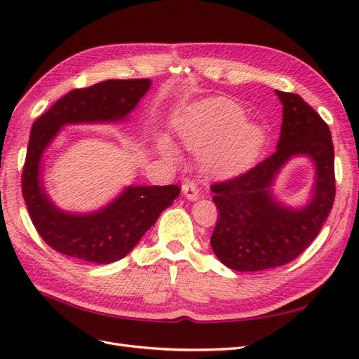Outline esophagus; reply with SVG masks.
I'll use <instances>...</instances> for the list:
<instances>
[{"instance_id": "1", "label": "esophagus", "mask_w": 359, "mask_h": 359, "mask_svg": "<svg viewBox=\"0 0 359 359\" xmlns=\"http://www.w3.org/2000/svg\"><path fill=\"white\" fill-rule=\"evenodd\" d=\"M182 193L189 201H198L199 199V190H198V184L193 180H189L182 184Z\"/></svg>"}]
</instances>
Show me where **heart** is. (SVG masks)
I'll return each mask as SVG.
<instances>
[{
  "label": "heart",
  "instance_id": "b5f03b06",
  "mask_svg": "<svg viewBox=\"0 0 359 359\" xmlns=\"http://www.w3.org/2000/svg\"><path fill=\"white\" fill-rule=\"evenodd\" d=\"M236 102L212 97L191 104L177 121L182 144L194 153L206 151V168L217 177H232L256 161L264 147V130L247 121ZM169 153L173 148L168 144Z\"/></svg>",
  "mask_w": 359,
  "mask_h": 359
}]
</instances>
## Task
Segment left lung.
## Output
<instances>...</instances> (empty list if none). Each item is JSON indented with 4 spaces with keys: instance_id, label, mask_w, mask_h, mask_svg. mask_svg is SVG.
<instances>
[{
    "instance_id": "8db88e82",
    "label": "left lung",
    "mask_w": 359,
    "mask_h": 359,
    "mask_svg": "<svg viewBox=\"0 0 359 359\" xmlns=\"http://www.w3.org/2000/svg\"><path fill=\"white\" fill-rule=\"evenodd\" d=\"M283 104L277 151L235 178L214 182L219 210L211 247L227 268L264 271L297 259L320 232L335 198L334 145L328 124L302 97L276 90ZM306 155L317 168L312 201L301 210L278 204L270 186L292 156Z\"/></svg>"
}]
</instances>
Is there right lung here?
Listing matches in <instances>:
<instances>
[{"label": "right lung", "mask_w": 359, "mask_h": 359, "mask_svg": "<svg viewBox=\"0 0 359 359\" xmlns=\"http://www.w3.org/2000/svg\"><path fill=\"white\" fill-rule=\"evenodd\" d=\"M151 86L149 79H111L73 90L32 124L22 172V194L39 235L70 257L112 264L132 252L158 215L178 198V186L127 187L104 208L91 214L58 210L40 180L41 157L66 124L114 123L132 112Z\"/></svg>", "instance_id": "obj_1"}]
</instances>
